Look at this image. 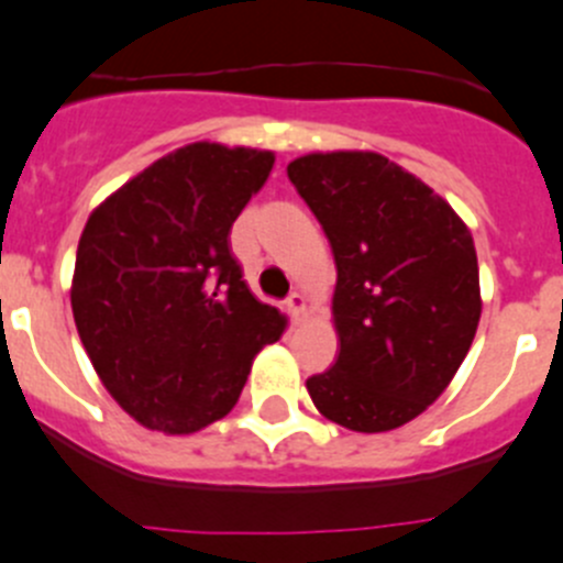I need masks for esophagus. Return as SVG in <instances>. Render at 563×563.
<instances>
[{
  "mask_svg": "<svg viewBox=\"0 0 563 563\" xmlns=\"http://www.w3.org/2000/svg\"><path fill=\"white\" fill-rule=\"evenodd\" d=\"M284 306H287V314L292 322H300L303 320V311H306V298L300 292H292L287 300H284Z\"/></svg>",
  "mask_w": 563,
  "mask_h": 563,
  "instance_id": "1",
  "label": "esophagus"
}]
</instances>
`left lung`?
<instances>
[{
    "label": "left lung",
    "instance_id": "obj_1",
    "mask_svg": "<svg viewBox=\"0 0 563 563\" xmlns=\"http://www.w3.org/2000/svg\"><path fill=\"white\" fill-rule=\"evenodd\" d=\"M333 263L339 358L306 380L314 408L355 432L408 424L457 375L482 298L468 227L377 153H311L287 166Z\"/></svg>",
    "mask_w": 563,
    "mask_h": 563
}]
</instances>
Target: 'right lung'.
<instances>
[{"instance_id":"add662e5","label":"right lung","mask_w":563,"mask_h":563,"mask_svg":"<svg viewBox=\"0 0 563 563\" xmlns=\"http://www.w3.org/2000/svg\"><path fill=\"white\" fill-rule=\"evenodd\" d=\"M274 153L197 142L92 210L70 306L95 372L147 430L188 435L235 408L252 361L284 331L232 257L230 230Z\"/></svg>"}]
</instances>
